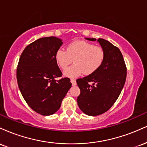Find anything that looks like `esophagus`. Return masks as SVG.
I'll list each match as a JSON object with an SVG mask.
<instances>
[{
    "label": "esophagus",
    "instance_id": "esophagus-1",
    "mask_svg": "<svg viewBox=\"0 0 147 147\" xmlns=\"http://www.w3.org/2000/svg\"><path fill=\"white\" fill-rule=\"evenodd\" d=\"M70 82H71L72 86H75L77 84V82H76V80L75 79H70Z\"/></svg>",
    "mask_w": 147,
    "mask_h": 147
}]
</instances>
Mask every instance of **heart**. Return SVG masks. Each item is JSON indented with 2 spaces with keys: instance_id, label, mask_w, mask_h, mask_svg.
<instances>
[{
  "instance_id": "heart-1",
  "label": "heart",
  "mask_w": 147,
  "mask_h": 147,
  "mask_svg": "<svg viewBox=\"0 0 147 147\" xmlns=\"http://www.w3.org/2000/svg\"><path fill=\"white\" fill-rule=\"evenodd\" d=\"M105 52L102 47L85 41H75L68 43L66 50L59 49L55 60L61 68L65 69L74 59V64L64 70L66 77H78L82 73L91 75L100 68L104 62Z\"/></svg>"
}]
</instances>
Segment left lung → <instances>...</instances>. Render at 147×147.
Instances as JSON below:
<instances>
[{"instance_id":"1","label":"left lung","mask_w":147,"mask_h":147,"mask_svg":"<svg viewBox=\"0 0 147 147\" xmlns=\"http://www.w3.org/2000/svg\"><path fill=\"white\" fill-rule=\"evenodd\" d=\"M97 42L105 52L102 65L94 73L77 79L81 91L77 104L82 112L90 116L99 115L111 109L120 95L126 78V66L119 48L103 38H98Z\"/></svg>"}]
</instances>
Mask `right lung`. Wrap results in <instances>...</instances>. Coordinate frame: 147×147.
<instances>
[{
	"mask_svg": "<svg viewBox=\"0 0 147 147\" xmlns=\"http://www.w3.org/2000/svg\"><path fill=\"white\" fill-rule=\"evenodd\" d=\"M62 44L55 36L38 38L24 49L18 63L19 90L28 106L42 115L56 113L72 86L68 77L55 79L62 75L55 60Z\"/></svg>",
	"mask_w": 147,
	"mask_h": 147,
	"instance_id": "right-lung-1",
	"label": "right lung"
}]
</instances>
